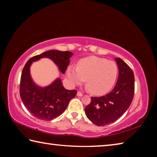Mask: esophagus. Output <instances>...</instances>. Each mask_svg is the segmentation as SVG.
<instances>
[{
    "label": "esophagus",
    "instance_id": "34e87169",
    "mask_svg": "<svg viewBox=\"0 0 157 157\" xmlns=\"http://www.w3.org/2000/svg\"><path fill=\"white\" fill-rule=\"evenodd\" d=\"M77 95H78V96H79V97H81V96H82V95H83V94H82V93L80 92V91H78V93H77Z\"/></svg>",
    "mask_w": 157,
    "mask_h": 157
}]
</instances>
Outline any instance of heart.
<instances>
[{"mask_svg":"<svg viewBox=\"0 0 157 157\" xmlns=\"http://www.w3.org/2000/svg\"><path fill=\"white\" fill-rule=\"evenodd\" d=\"M118 66L113 61L95 56L87 57L79 60L78 67L70 66L66 76L72 84L84 83L92 94L102 95L112 89L118 75Z\"/></svg>","mask_w":157,"mask_h":157,"instance_id":"b5f03b06","label":"heart"}]
</instances>
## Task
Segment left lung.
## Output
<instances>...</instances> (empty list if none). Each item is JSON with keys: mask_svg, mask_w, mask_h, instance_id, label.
<instances>
[{"mask_svg": "<svg viewBox=\"0 0 157 157\" xmlns=\"http://www.w3.org/2000/svg\"><path fill=\"white\" fill-rule=\"evenodd\" d=\"M119 74L115 87L102 97H91L85 108L87 118L98 126H104L118 120L131 105L134 94V75L121 58H115Z\"/></svg>", "mask_w": 157, "mask_h": 157, "instance_id": "left-lung-1", "label": "left lung"}]
</instances>
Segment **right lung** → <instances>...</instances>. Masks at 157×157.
<instances>
[{
  "instance_id": "1",
  "label": "right lung",
  "mask_w": 157,
  "mask_h": 157,
  "mask_svg": "<svg viewBox=\"0 0 157 157\" xmlns=\"http://www.w3.org/2000/svg\"><path fill=\"white\" fill-rule=\"evenodd\" d=\"M73 55L69 51L52 50L36 55L26 62L21 77L20 96L25 107L38 119L50 121L59 116L66 110L70 100L75 96L77 91L66 89L59 78L48 86H37L31 78V64L41 58L47 57L52 60L64 74Z\"/></svg>"
}]
</instances>
